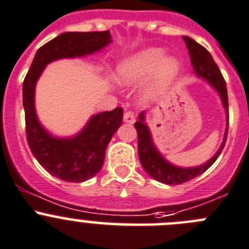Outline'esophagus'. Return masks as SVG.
Returning a JSON list of instances; mask_svg holds the SVG:
<instances>
[{"label":"esophagus","mask_w":249,"mask_h":249,"mask_svg":"<svg viewBox=\"0 0 249 249\" xmlns=\"http://www.w3.org/2000/svg\"><path fill=\"white\" fill-rule=\"evenodd\" d=\"M124 122L129 123V124H132L135 123V113L132 110H126L124 113Z\"/></svg>","instance_id":"esophagus-1"}]
</instances>
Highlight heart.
Listing matches in <instances>:
<instances>
[{"instance_id": "b5f03b06", "label": "heart", "mask_w": 249, "mask_h": 249, "mask_svg": "<svg viewBox=\"0 0 249 249\" xmlns=\"http://www.w3.org/2000/svg\"><path fill=\"white\" fill-rule=\"evenodd\" d=\"M163 57L161 49H150L125 60L118 69V80L124 85H134L147 77L156 69ZM178 62L173 59L164 60L156 71L155 81L150 93H155L166 87L177 73Z\"/></svg>"}]
</instances>
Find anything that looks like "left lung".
Returning <instances> with one entry per match:
<instances>
[{
  "label": "left lung",
  "mask_w": 249,
  "mask_h": 249,
  "mask_svg": "<svg viewBox=\"0 0 249 249\" xmlns=\"http://www.w3.org/2000/svg\"><path fill=\"white\" fill-rule=\"evenodd\" d=\"M187 48L189 50L190 59H192V65L194 67L195 73L200 77H204L217 92L222 99V104L225 107L227 115V127L225 132V138L220 146L219 151L211 157L208 162L198 167H193V168H182L177 167L174 164L169 163L164 157H162L161 153L157 151L152 142L150 130L147 125L145 124V117L143 113L139 115V122L135 123L136 131H138V150H139V159H140L141 164L143 169L150 174L151 177L155 178L159 182L164 183L169 185H177L182 183L188 182L193 178L198 177L208 168L213 166V162L217 160L220 153L224 150V146L226 143L227 131H229V97H227V88L226 82L222 77L221 72H220L219 66L213 61L211 54L206 50L204 46L198 44L194 39L189 36H183Z\"/></svg>",
  "instance_id": "obj_1"
}]
</instances>
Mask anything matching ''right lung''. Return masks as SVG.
<instances>
[{
  "label": "right lung",
  "instance_id": "1",
  "mask_svg": "<svg viewBox=\"0 0 249 249\" xmlns=\"http://www.w3.org/2000/svg\"><path fill=\"white\" fill-rule=\"evenodd\" d=\"M109 30L67 32L38 49L23 82L25 132L30 151L50 174L65 182H85L94 177L104 162L106 150L123 122V108L93 115L85 129L73 138L57 139L40 125L34 108V89L49 62L62 57L85 56L108 45Z\"/></svg>",
  "mask_w": 249,
  "mask_h": 249
}]
</instances>
